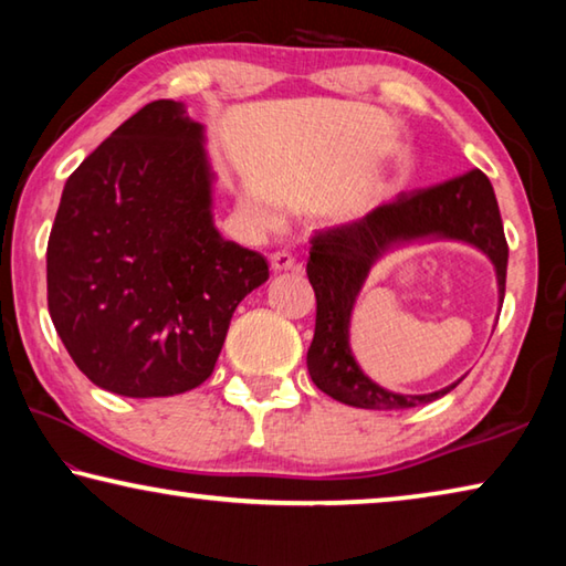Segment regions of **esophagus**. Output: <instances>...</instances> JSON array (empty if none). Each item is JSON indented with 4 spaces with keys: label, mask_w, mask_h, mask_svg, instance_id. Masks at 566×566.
<instances>
[{
    "label": "esophagus",
    "mask_w": 566,
    "mask_h": 566,
    "mask_svg": "<svg viewBox=\"0 0 566 566\" xmlns=\"http://www.w3.org/2000/svg\"><path fill=\"white\" fill-rule=\"evenodd\" d=\"M270 266H272V272H286V270H292V266H294V256H292L290 252H274V254L270 256Z\"/></svg>",
    "instance_id": "esophagus-1"
}]
</instances>
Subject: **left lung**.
Here are the masks:
<instances>
[{"label":"left lung","instance_id":"8db88e82","mask_svg":"<svg viewBox=\"0 0 566 566\" xmlns=\"http://www.w3.org/2000/svg\"><path fill=\"white\" fill-rule=\"evenodd\" d=\"M424 242H462L482 252L494 266L500 304L504 302L510 247L492 181L479 169L444 185L399 195L361 219L322 229L312 239L306 262L317 294V324L306 369L324 395L361 409H409L444 397L462 381L427 395H401L364 375L352 354V314L369 272L395 249Z\"/></svg>","mask_w":566,"mask_h":566}]
</instances>
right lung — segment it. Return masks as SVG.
Listing matches in <instances>:
<instances>
[{"mask_svg": "<svg viewBox=\"0 0 566 566\" xmlns=\"http://www.w3.org/2000/svg\"><path fill=\"white\" fill-rule=\"evenodd\" d=\"M205 124L159 99L66 179L46 244V302L82 375L122 397H171L212 375L232 314L270 280L214 227Z\"/></svg>", "mask_w": 566, "mask_h": 566, "instance_id": "1", "label": "right lung"}]
</instances>
